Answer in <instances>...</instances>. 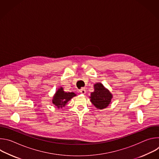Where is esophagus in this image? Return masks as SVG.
<instances>
[{
  "instance_id": "obj_1",
  "label": "esophagus",
  "mask_w": 159,
  "mask_h": 159,
  "mask_svg": "<svg viewBox=\"0 0 159 159\" xmlns=\"http://www.w3.org/2000/svg\"><path fill=\"white\" fill-rule=\"evenodd\" d=\"M79 91H80V93L81 94H85L86 93V90H85V89L84 88H82V89H80Z\"/></svg>"
}]
</instances>
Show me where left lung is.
Returning a JSON list of instances; mask_svg holds the SVG:
<instances>
[{"instance_id": "obj_1", "label": "left lung", "mask_w": 159, "mask_h": 159, "mask_svg": "<svg viewBox=\"0 0 159 159\" xmlns=\"http://www.w3.org/2000/svg\"><path fill=\"white\" fill-rule=\"evenodd\" d=\"M94 91L90 94V101L98 109H102L107 107L112 98V94L101 83L95 84Z\"/></svg>"}]
</instances>
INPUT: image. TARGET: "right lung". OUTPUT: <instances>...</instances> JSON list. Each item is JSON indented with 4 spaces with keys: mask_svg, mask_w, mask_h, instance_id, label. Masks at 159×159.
<instances>
[{
    "mask_svg": "<svg viewBox=\"0 0 159 159\" xmlns=\"http://www.w3.org/2000/svg\"><path fill=\"white\" fill-rule=\"evenodd\" d=\"M76 94L74 93H65L63 87H60L53 97L52 102L57 108H62Z\"/></svg>",
    "mask_w": 159,
    "mask_h": 159,
    "instance_id": "1",
    "label": "right lung"
}]
</instances>
